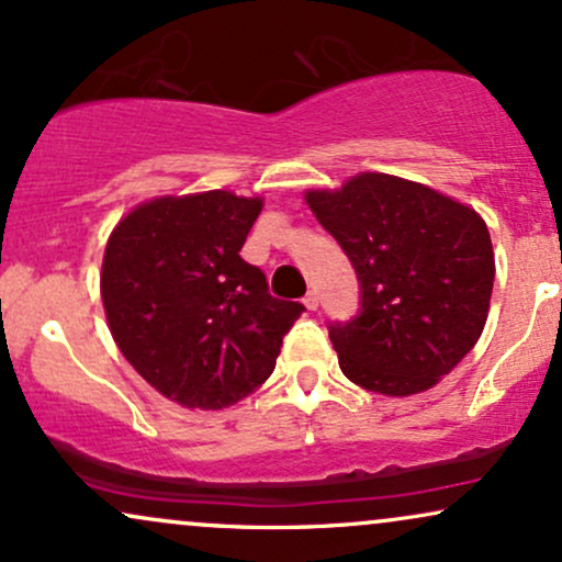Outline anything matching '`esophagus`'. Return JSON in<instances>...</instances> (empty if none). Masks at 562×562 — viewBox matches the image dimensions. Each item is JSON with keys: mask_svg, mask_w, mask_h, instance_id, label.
I'll return each mask as SVG.
<instances>
[{"mask_svg": "<svg viewBox=\"0 0 562 562\" xmlns=\"http://www.w3.org/2000/svg\"><path fill=\"white\" fill-rule=\"evenodd\" d=\"M303 306H306L308 311L319 308V293H316V290H308V295L303 299Z\"/></svg>", "mask_w": 562, "mask_h": 562, "instance_id": "34e87169", "label": "esophagus"}]
</instances>
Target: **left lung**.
<instances>
[{
    "instance_id": "1",
    "label": "left lung",
    "mask_w": 562,
    "mask_h": 562,
    "mask_svg": "<svg viewBox=\"0 0 562 562\" xmlns=\"http://www.w3.org/2000/svg\"><path fill=\"white\" fill-rule=\"evenodd\" d=\"M303 199L361 282V314L329 327L342 374L390 397L435 387L476 346L490 314L495 251L482 214L384 172L308 188Z\"/></svg>"
}]
</instances>
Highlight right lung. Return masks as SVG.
<instances>
[{
    "instance_id": "right-lung-1",
    "label": "right lung",
    "mask_w": 562,
    "mask_h": 562,
    "mask_svg": "<svg viewBox=\"0 0 562 562\" xmlns=\"http://www.w3.org/2000/svg\"><path fill=\"white\" fill-rule=\"evenodd\" d=\"M261 195H157L114 225L101 261V303L120 353L167 401L222 411L274 371L301 303L272 299L240 259Z\"/></svg>"
}]
</instances>
